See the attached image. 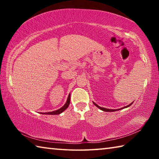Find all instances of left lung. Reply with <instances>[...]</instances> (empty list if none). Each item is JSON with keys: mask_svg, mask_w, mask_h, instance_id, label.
<instances>
[{"mask_svg": "<svg viewBox=\"0 0 159 159\" xmlns=\"http://www.w3.org/2000/svg\"><path fill=\"white\" fill-rule=\"evenodd\" d=\"M93 104H95V105L97 107H98V108L99 109H101V110H102V111H109V112H110V111H118V110H120V109H124V108H127V107H130L132 104H133V102H132L131 104H129V105H128V106H126V107H123V108H120V109H106V108H104V107H99V106H98V104H95V102H93Z\"/></svg>", "mask_w": 159, "mask_h": 159, "instance_id": "obj_1", "label": "left lung"}]
</instances>
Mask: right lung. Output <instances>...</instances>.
Returning a JSON list of instances; mask_svg holds the SVG:
<instances>
[{"instance_id":"add662e5","label":"right lung","mask_w":159,"mask_h":159,"mask_svg":"<svg viewBox=\"0 0 159 159\" xmlns=\"http://www.w3.org/2000/svg\"><path fill=\"white\" fill-rule=\"evenodd\" d=\"M69 104H70V94L68 96V98H67V100H66V102L65 103V104H64V105L62 107H61V108L56 110V111H54L41 113V114H48V115H58V114H61V113H62L64 111V110H66L67 108H68Z\"/></svg>"}]
</instances>
